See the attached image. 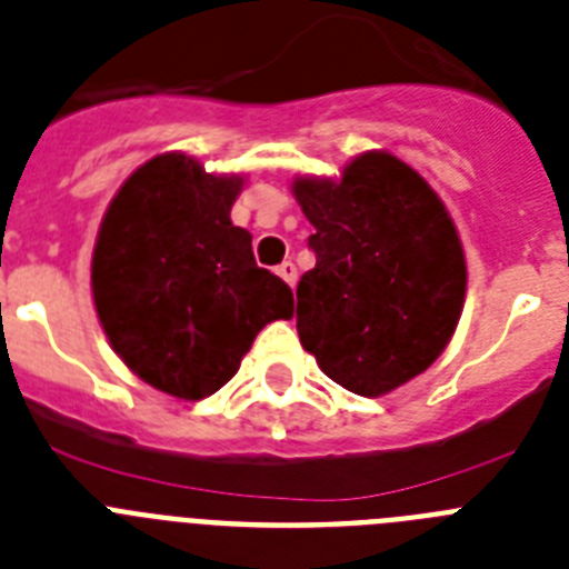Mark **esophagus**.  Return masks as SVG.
I'll list each match as a JSON object with an SVG mask.
<instances>
[{
    "label": "esophagus",
    "instance_id": "34e87169",
    "mask_svg": "<svg viewBox=\"0 0 569 569\" xmlns=\"http://www.w3.org/2000/svg\"><path fill=\"white\" fill-rule=\"evenodd\" d=\"M276 273H279L281 279L288 281L290 288H293V284H296V276H299V273H296V264H293V261H281V264L276 267Z\"/></svg>",
    "mask_w": 569,
    "mask_h": 569
}]
</instances>
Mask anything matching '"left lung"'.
<instances>
[{"label": "left lung", "instance_id": "obj_1", "mask_svg": "<svg viewBox=\"0 0 569 569\" xmlns=\"http://www.w3.org/2000/svg\"><path fill=\"white\" fill-rule=\"evenodd\" d=\"M317 267L296 288V331L333 382L380 397L449 345L466 296L463 247L443 201L400 158L366 152L342 181L299 178Z\"/></svg>", "mask_w": 569, "mask_h": 569}]
</instances>
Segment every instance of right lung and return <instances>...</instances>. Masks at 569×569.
Listing matches in <instances>:
<instances>
[{
	"mask_svg": "<svg viewBox=\"0 0 569 569\" xmlns=\"http://www.w3.org/2000/svg\"><path fill=\"white\" fill-rule=\"evenodd\" d=\"M241 178L187 154L146 160L97 232L91 293L111 348L140 380L203 400L232 380L267 322L293 317V293L256 264L232 227Z\"/></svg>",
	"mask_w": 569,
	"mask_h": 569,
	"instance_id": "1",
	"label": "right lung"
}]
</instances>
